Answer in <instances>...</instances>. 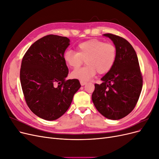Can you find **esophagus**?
<instances>
[{
    "label": "esophagus",
    "instance_id": "34e87169",
    "mask_svg": "<svg viewBox=\"0 0 159 159\" xmlns=\"http://www.w3.org/2000/svg\"><path fill=\"white\" fill-rule=\"evenodd\" d=\"M86 84H87V83H86L85 82V81H80V84L81 85H85Z\"/></svg>",
    "mask_w": 159,
    "mask_h": 159
}]
</instances>
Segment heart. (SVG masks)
I'll list each match as a JSON object with an SVG mask.
<instances>
[{
    "mask_svg": "<svg viewBox=\"0 0 159 159\" xmlns=\"http://www.w3.org/2000/svg\"><path fill=\"white\" fill-rule=\"evenodd\" d=\"M63 57L66 64L74 69L86 60L87 65L71 74L72 78L85 81L93 78L97 71L103 74L111 70L116 60L117 50L112 43L94 39L80 43L77 52L66 50Z\"/></svg>",
    "mask_w": 159,
    "mask_h": 159,
    "instance_id": "obj_1",
    "label": "heart"
}]
</instances>
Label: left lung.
<instances>
[{"mask_svg":"<svg viewBox=\"0 0 159 159\" xmlns=\"http://www.w3.org/2000/svg\"><path fill=\"white\" fill-rule=\"evenodd\" d=\"M116 47L117 57L112 69L95 84L91 95L98 111L109 119L118 120L131 113L138 102L143 77L138 57L131 44L125 38L105 34Z\"/></svg>","mask_w":159,"mask_h":159,"instance_id":"left-lung-1","label":"left lung"}]
</instances>
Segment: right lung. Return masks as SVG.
Wrapping results in <instances>:
<instances>
[{
    "label": "right lung",
    "instance_id": "obj_1",
    "mask_svg": "<svg viewBox=\"0 0 159 159\" xmlns=\"http://www.w3.org/2000/svg\"><path fill=\"white\" fill-rule=\"evenodd\" d=\"M70 42L67 37L47 35L34 43L22 60L20 79L26 104L47 121L63 115L81 87L78 80H66L69 71L63 56Z\"/></svg>",
    "mask_w": 159,
    "mask_h": 159
}]
</instances>
